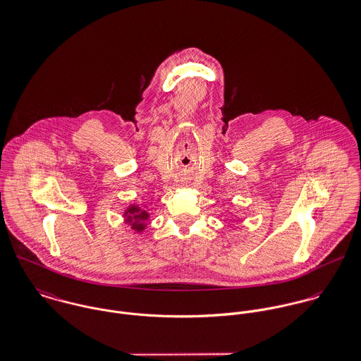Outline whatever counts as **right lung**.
I'll return each instance as SVG.
<instances>
[{
  "label": "right lung",
  "mask_w": 361,
  "mask_h": 361,
  "mask_svg": "<svg viewBox=\"0 0 361 361\" xmlns=\"http://www.w3.org/2000/svg\"><path fill=\"white\" fill-rule=\"evenodd\" d=\"M128 212L133 214V218L136 219V222L132 224V228L139 231V232L143 231L145 229V221L149 218V214L146 211H142L139 207H130L128 209ZM129 219H130V216H129Z\"/></svg>",
  "instance_id": "right-lung-1"
}]
</instances>
